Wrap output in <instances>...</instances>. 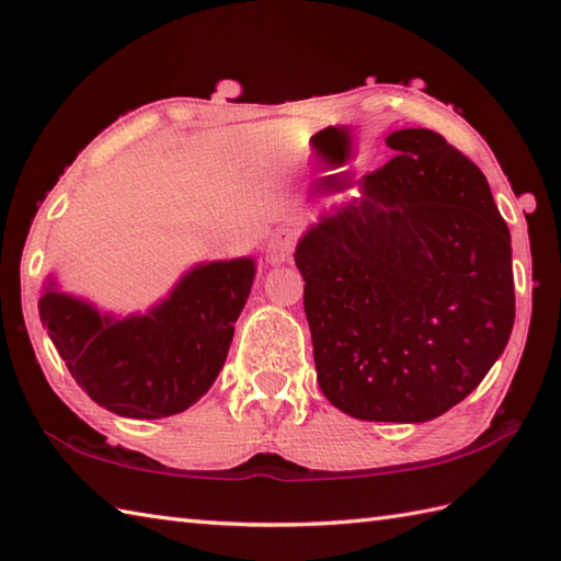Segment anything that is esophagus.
Returning a JSON list of instances; mask_svg holds the SVG:
<instances>
[{
	"mask_svg": "<svg viewBox=\"0 0 561 561\" xmlns=\"http://www.w3.org/2000/svg\"><path fill=\"white\" fill-rule=\"evenodd\" d=\"M291 250H294V233L289 229H277L270 236L267 260L272 265H282V262H287L291 257Z\"/></svg>",
	"mask_w": 561,
	"mask_h": 561,
	"instance_id": "1",
	"label": "esophagus"
}]
</instances>
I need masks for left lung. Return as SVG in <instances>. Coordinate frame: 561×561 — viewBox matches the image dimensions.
I'll use <instances>...</instances> for the list:
<instances>
[{"mask_svg":"<svg viewBox=\"0 0 561 561\" xmlns=\"http://www.w3.org/2000/svg\"><path fill=\"white\" fill-rule=\"evenodd\" d=\"M296 243L318 386L364 422L416 424L482 383L516 318L511 233L490 183L424 127Z\"/></svg>","mask_w":561,"mask_h":561,"instance_id":"1","label":"left lung"}]
</instances>
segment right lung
I'll use <instances>...</instances> for the list:
<instances>
[{"instance_id":"right-lung-1","label":"right lung","mask_w":561,"mask_h":561,"mask_svg":"<svg viewBox=\"0 0 561 561\" xmlns=\"http://www.w3.org/2000/svg\"><path fill=\"white\" fill-rule=\"evenodd\" d=\"M255 270L248 255L197 262L163 299L129 316L101 311L47 274L41 323L93 402L133 420H161L185 412L217 380Z\"/></svg>"}]
</instances>
